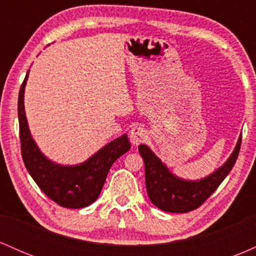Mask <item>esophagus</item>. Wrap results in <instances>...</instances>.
Segmentation results:
<instances>
[{
	"label": "esophagus",
	"mask_w": 256,
	"mask_h": 256,
	"mask_svg": "<svg viewBox=\"0 0 256 256\" xmlns=\"http://www.w3.org/2000/svg\"><path fill=\"white\" fill-rule=\"evenodd\" d=\"M146 138V131L142 126H134L130 131V140L132 144L138 146Z\"/></svg>",
	"instance_id": "34e87169"
}]
</instances>
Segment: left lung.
<instances>
[{
    "mask_svg": "<svg viewBox=\"0 0 256 256\" xmlns=\"http://www.w3.org/2000/svg\"><path fill=\"white\" fill-rule=\"evenodd\" d=\"M242 137L238 138L236 148L228 160L220 168L201 180H184L167 170L148 146H138L146 167V186L150 201L160 210L170 213H186L196 210L216 192L220 183L238 158Z\"/></svg>",
    "mask_w": 256,
    "mask_h": 256,
    "instance_id": "8db88e82",
    "label": "left lung"
}]
</instances>
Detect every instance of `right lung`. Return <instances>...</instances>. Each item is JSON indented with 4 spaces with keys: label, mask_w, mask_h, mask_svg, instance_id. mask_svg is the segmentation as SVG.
Wrapping results in <instances>:
<instances>
[{
    "label": "right lung",
    "mask_w": 256,
    "mask_h": 256,
    "mask_svg": "<svg viewBox=\"0 0 256 256\" xmlns=\"http://www.w3.org/2000/svg\"><path fill=\"white\" fill-rule=\"evenodd\" d=\"M28 71L18 100L22 156L28 173L49 198L64 208H83L96 201L112 165L131 148L126 134L112 140L89 160L77 166H61L48 160L32 140L24 108Z\"/></svg>",
    "instance_id": "obj_1"
}]
</instances>
